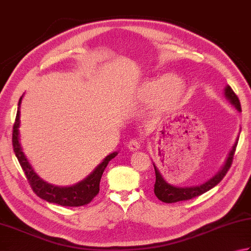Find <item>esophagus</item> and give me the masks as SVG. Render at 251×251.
I'll return each instance as SVG.
<instances>
[{"instance_id": "34e87169", "label": "esophagus", "mask_w": 251, "mask_h": 251, "mask_svg": "<svg viewBox=\"0 0 251 251\" xmlns=\"http://www.w3.org/2000/svg\"><path fill=\"white\" fill-rule=\"evenodd\" d=\"M127 147H128L130 151H136V150L140 149L141 143L138 139H131V140H129V143L127 144Z\"/></svg>"}]
</instances>
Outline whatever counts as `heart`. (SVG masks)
<instances>
[{
	"instance_id": "heart-1",
	"label": "heart",
	"mask_w": 251,
	"mask_h": 251,
	"mask_svg": "<svg viewBox=\"0 0 251 251\" xmlns=\"http://www.w3.org/2000/svg\"><path fill=\"white\" fill-rule=\"evenodd\" d=\"M184 81L176 75H166L146 79L136 88L131 95V104L140 106L151 102L153 114H165L172 111L183 97Z\"/></svg>"
}]
</instances>
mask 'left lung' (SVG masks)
Masks as SVG:
<instances>
[{"mask_svg":"<svg viewBox=\"0 0 251 251\" xmlns=\"http://www.w3.org/2000/svg\"><path fill=\"white\" fill-rule=\"evenodd\" d=\"M224 94H225V98L228 100V101L237 108V111L241 112L239 99L235 94L233 89H231L229 85H226ZM238 138L239 137H237L233 148H231V150L228 153V156H227L224 166L222 167V169L218 171L213 177H211V179L201 185L190 186V188H179V186L171 185L168 183L165 179H163L160 171L158 170V168L153 163L154 173H156V182H154V190L153 191H154V194H156V197L160 200L161 202L176 203V202H180V201H188V200L197 198V197H199V195L207 192L208 190L213 189L214 186L220 183V182L223 180V177L226 176L227 171L229 170L231 162H233L234 153H235V150L237 147V143H238Z\"/></svg>","mask_w":251,"mask_h":251,"instance_id":"8db88e82","label":"left lung"}]
</instances>
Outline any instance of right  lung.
<instances>
[{
    "label": "right lung",
    "mask_w": 251,
    "mask_h": 251,
    "mask_svg": "<svg viewBox=\"0 0 251 251\" xmlns=\"http://www.w3.org/2000/svg\"><path fill=\"white\" fill-rule=\"evenodd\" d=\"M21 97L18 102V110L16 114L15 123L13 126V149H14L15 156L18 159V162L24 170L28 183L30 184L34 192L38 195L40 199L45 200L49 203H56L62 206H82V205L89 204L94 197H97L100 191V181L104 170H105L108 162L114 157L117 156V151L113 152L105 157V159L95 168L91 175L82 180L79 183L71 186H56L44 181L37 173H36L30 163L27 160L25 153L23 152L22 146L20 143V116L21 111L20 106L22 103Z\"/></svg>",
    "instance_id": "add662e5"
}]
</instances>
